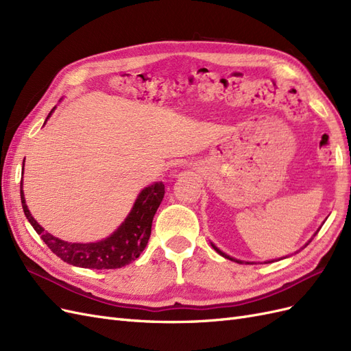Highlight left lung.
Segmentation results:
<instances>
[{
    "mask_svg": "<svg viewBox=\"0 0 351 351\" xmlns=\"http://www.w3.org/2000/svg\"><path fill=\"white\" fill-rule=\"evenodd\" d=\"M317 231H319V230H317ZM317 231L315 232V234H313V237H315V236L317 234ZM309 241H312V239H311ZM307 244H309V243H306V246H307ZM306 246H304V247H306ZM212 247H214V249H215V250H217V252H218V253L221 254V256H224V258H227V259H230V261H234V262H237V263H243V261H239V259H234V258H231V256H228V254H226L224 252H221V250H219V249H218L217 246H214V244H212ZM271 262H274V261H271ZM271 262H269V263H271ZM246 263L249 265V263H252V262H246Z\"/></svg>",
    "mask_w": 351,
    "mask_h": 351,
    "instance_id": "obj_1",
    "label": "left lung"
}]
</instances>
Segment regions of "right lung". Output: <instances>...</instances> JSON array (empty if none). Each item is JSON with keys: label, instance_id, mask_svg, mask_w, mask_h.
<instances>
[{"label": "right lung", "instance_id": "add662e5", "mask_svg": "<svg viewBox=\"0 0 351 351\" xmlns=\"http://www.w3.org/2000/svg\"><path fill=\"white\" fill-rule=\"evenodd\" d=\"M22 186L23 184L20 183V197H22L25 215L51 252L73 267L90 269H117L125 267L127 263L141 256L151 237L154 215L161 205L165 193L162 182H156L149 187H145L137 196L130 214L110 237L97 243H69L51 236L38 224L27 209Z\"/></svg>", "mask_w": 351, "mask_h": 351}]
</instances>
